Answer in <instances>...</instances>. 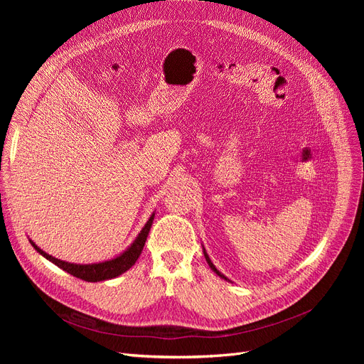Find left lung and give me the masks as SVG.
Masks as SVG:
<instances>
[{
  "mask_svg": "<svg viewBox=\"0 0 364 364\" xmlns=\"http://www.w3.org/2000/svg\"><path fill=\"white\" fill-rule=\"evenodd\" d=\"M203 254H205V258H206V261H208V264H209V267H211V270H213V272H215V273H217V274H218V276H220V277H223V279H225V280H227V277H225V276H223V274H221V273H220V272H218V270H217V269H215V265H214V264H213V262H211V259H209V257H208V254H206V252H205V251H203Z\"/></svg>",
  "mask_w": 364,
  "mask_h": 364,
  "instance_id": "obj_1",
  "label": "left lung"
}]
</instances>
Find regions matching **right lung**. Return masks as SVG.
<instances>
[{
    "mask_svg": "<svg viewBox=\"0 0 364 364\" xmlns=\"http://www.w3.org/2000/svg\"><path fill=\"white\" fill-rule=\"evenodd\" d=\"M153 218H155V214H151V217L149 218V221L143 227V230L140 232L137 239L134 240V243L128 247V250L124 254H121L119 257L113 258L110 261H105V262H99V264H84L82 265V264H70V262H66V261H62V259H57V258L46 254L44 251H41L40 247H38L32 240H29V242L43 257H46L48 261H51L57 267H60L62 270L68 272L69 274L78 277V279H82L85 282H102V280L118 277L119 274L125 273L127 270L131 269L134 264H136V261L139 259V257L143 251V247H144V243H146L147 235L150 232Z\"/></svg>",
    "mask_w": 364,
    "mask_h": 364,
    "instance_id": "add662e5",
    "label": "right lung"
}]
</instances>
